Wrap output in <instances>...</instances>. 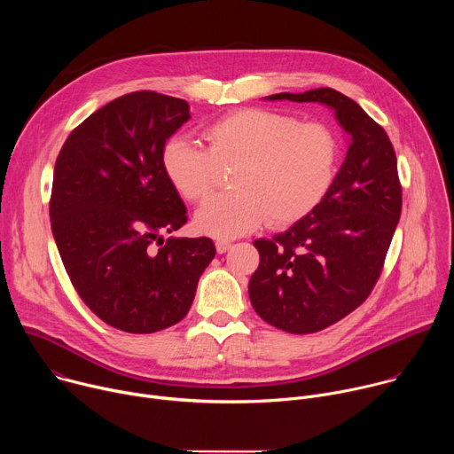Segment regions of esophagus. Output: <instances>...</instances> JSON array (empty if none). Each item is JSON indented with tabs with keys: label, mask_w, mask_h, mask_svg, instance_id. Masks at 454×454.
I'll use <instances>...</instances> for the list:
<instances>
[{
	"label": "esophagus",
	"mask_w": 454,
	"mask_h": 454,
	"mask_svg": "<svg viewBox=\"0 0 454 454\" xmlns=\"http://www.w3.org/2000/svg\"><path fill=\"white\" fill-rule=\"evenodd\" d=\"M230 247H231V242H228V240H217V242H215V249H217V253H221V254L226 253Z\"/></svg>",
	"instance_id": "esophagus-1"
}]
</instances>
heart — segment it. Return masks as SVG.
I'll list each match as a JSON object with an SVG mask.
<instances>
[{
    "label": "heart",
    "mask_w": 454,
    "mask_h": 454,
    "mask_svg": "<svg viewBox=\"0 0 454 454\" xmlns=\"http://www.w3.org/2000/svg\"><path fill=\"white\" fill-rule=\"evenodd\" d=\"M207 149L170 138L161 167L179 196L198 203L233 170L231 193L210 198L193 217L200 233L235 239L264 221L287 228L310 215L334 184L340 142L321 121L244 107L215 120L205 131Z\"/></svg>",
    "instance_id": "b5f03b06"
}]
</instances>
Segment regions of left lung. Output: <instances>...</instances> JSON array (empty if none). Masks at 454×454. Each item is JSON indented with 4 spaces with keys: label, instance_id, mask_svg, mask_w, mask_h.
I'll use <instances>...</instances> for the list:
<instances>
[{
    "label": "left lung",
    "instance_id": "obj_1",
    "mask_svg": "<svg viewBox=\"0 0 454 454\" xmlns=\"http://www.w3.org/2000/svg\"><path fill=\"white\" fill-rule=\"evenodd\" d=\"M271 100L321 102L336 111L350 145L334 184L310 215L271 240L249 280V300L270 325L312 334L357 309L375 287L403 210L397 156L384 129L333 88Z\"/></svg>",
    "mask_w": 454,
    "mask_h": 454
}]
</instances>
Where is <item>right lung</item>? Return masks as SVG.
<instances>
[{"label":"right lung","instance_id":"right-lung-1","mask_svg":"<svg viewBox=\"0 0 454 454\" xmlns=\"http://www.w3.org/2000/svg\"><path fill=\"white\" fill-rule=\"evenodd\" d=\"M188 104L156 91L121 95L64 142L53 168L51 233L72 286L107 325L151 334L181 321L215 256L208 237L163 240L186 208L161 167Z\"/></svg>","mask_w":454,"mask_h":454}]
</instances>
